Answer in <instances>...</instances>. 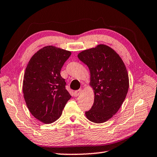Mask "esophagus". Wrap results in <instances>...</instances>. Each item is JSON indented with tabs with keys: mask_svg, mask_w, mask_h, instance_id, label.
Here are the masks:
<instances>
[{
	"mask_svg": "<svg viewBox=\"0 0 157 157\" xmlns=\"http://www.w3.org/2000/svg\"><path fill=\"white\" fill-rule=\"evenodd\" d=\"M81 92H82L81 89H79V90H78V91H75V92H74V95H75V97L78 96V95L81 94Z\"/></svg>",
	"mask_w": 157,
	"mask_h": 157,
	"instance_id": "1",
	"label": "esophagus"
}]
</instances>
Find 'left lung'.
<instances>
[{"mask_svg": "<svg viewBox=\"0 0 157 157\" xmlns=\"http://www.w3.org/2000/svg\"><path fill=\"white\" fill-rule=\"evenodd\" d=\"M78 57L89 68L90 86L95 95L94 105L85 115L93 123H105L117 113L126 98L129 76L125 65L115 50L104 44L83 50Z\"/></svg>", "mask_w": 157, "mask_h": 157, "instance_id": "obj_1", "label": "left lung"}]
</instances>
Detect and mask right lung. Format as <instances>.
I'll list each match as a JSON object with an SVG mask.
<instances>
[{"label": "right lung", "instance_id": "right-lung-1", "mask_svg": "<svg viewBox=\"0 0 157 157\" xmlns=\"http://www.w3.org/2000/svg\"><path fill=\"white\" fill-rule=\"evenodd\" d=\"M71 52L47 46L38 50L27 65L23 77V93L30 112L46 124L56 121L71 95L60 75Z\"/></svg>", "mask_w": 157, "mask_h": 157}]
</instances>
